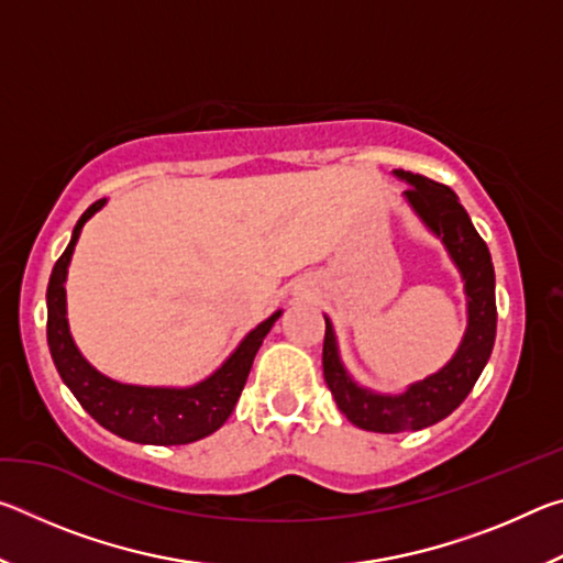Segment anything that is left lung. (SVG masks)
Returning <instances> with one entry per match:
<instances>
[{
	"label": "left lung",
	"instance_id": "1",
	"mask_svg": "<svg viewBox=\"0 0 563 563\" xmlns=\"http://www.w3.org/2000/svg\"><path fill=\"white\" fill-rule=\"evenodd\" d=\"M409 184L407 203L422 223L440 238L462 273L466 292V332L460 350L430 377L409 385L402 395H379L360 387L342 365L335 330L325 318L322 342V375L332 397L352 424L367 432H417L437 424L460 407L479 379L497 338V298H494V265L487 243L476 233L454 190L409 170H395Z\"/></svg>",
	"mask_w": 563,
	"mask_h": 563
}]
</instances>
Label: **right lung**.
Returning a JSON list of instances; mask_svg holds the SVG:
<instances>
[{
	"instance_id": "right-lung-1",
	"label": "right lung",
	"mask_w": 563,
	"mask_h": 563,
	"mask_svg": "<svg viewBox=\"0 0 563 563\" xmlns=\"http://www.w3.org/2000/svg\"><path fill=\"white\" fill-rule=\"evenodd\" d=\"M103 203H107V198L91 203L76 221L71 241L62 258L56 261L49 288H46V340H49L54 365L59 369L64 385L79 399V405L97 419L103 430L119 434L121 440L158 446L203 440V437L221 430L225 419L231 417L238 397L243 393L247 373L253 367L255 352L263 345L265 335L283 310L273 312L268 320H263L258 328L247 332L241 345L233 350V355L198 385L141 387L123 385L101 375L74 345L69 320H66L64 283L81 228L93 213L101 211Z\"/></svg>"
}]
</instances>
